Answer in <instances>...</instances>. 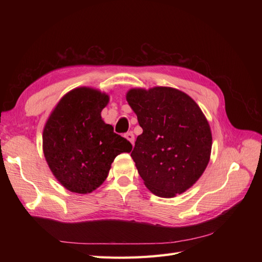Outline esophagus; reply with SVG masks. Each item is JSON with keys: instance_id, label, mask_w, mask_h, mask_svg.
<instances>
[{"instance_id": "obj_1", "label": "esophagus", "mask_w": 262, "mask_h": 262, "mask_svg": "<svg viewBox=\"0 0 262 262\" xmlns=\"http://www.w3.org/2000/svg\"><path fill=\"white\" fill-rule=\"evenodd\" d=\"M125 139L128 140L130 143L132 144V145H134V134H133V132H128V133H125Z\"/></svg>"}]
</instances>
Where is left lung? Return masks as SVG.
Listing matches in <instances>:
<instances>
[{
    "mask_svg": "<svg viewBox=\"0 0 262 262\" xmlns=\"http://www.w3.org/2000/svg\"><path fill=\"white\" fill-rule=\"evenodd\" d=\"M126 101L143 132L131 153L150 192L173 198L198 181L210 162L212 133L196 102L172 87L131 89Z\"/></svg>",
    "mask_w": 262,
    "mask_h": 262,
    "instance_id": "1",
    "label": "left lung"
}]
</instances>
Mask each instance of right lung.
Listing matches in <instances>:
<instances>
[{"mask_svg": "<svg viewBox=\"0 0 262 262\" xmlns=\"http://www.w3.org/2000/svg\"><path fill=\"white\" fill-rule=\"evenodd\" d=\"M108 102L106 93L76 87L59 100L45 124L47 164L71 192H93L106 180L116 156L131 152L130 142L102 120L101 110Z\"/></svg>", "mask_w": 262, "mask_h": 262, "instance_id": "right-lung-1", "label": "right lung"}]
</instances>
